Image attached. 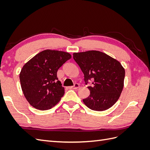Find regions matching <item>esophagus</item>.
I'll return each instance as SVG.
<instances>
[{
  "instance_id": "esophagus-1",
  "label": "esophagus",
  "mask_w": 150,
  "mask_h": 150,
  "mask_svg": "<svg viewBox=\"0 0 150 150\" xmlns=\"http://www.w3.org/2000/svg\"><path fill=\"white\" fill-rule=\"evenodd\" d=\"M79 84L78 83H76L73 86H70V87H68L69 89H77L79 88Z\"/></svg>"
}]
</instances>
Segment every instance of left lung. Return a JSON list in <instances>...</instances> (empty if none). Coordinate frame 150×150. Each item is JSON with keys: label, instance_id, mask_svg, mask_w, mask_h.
I'll use <instances>...</instances> for the list:
<instances>
[{"label": "left lung", "instance_id": "8db88e82", "mask_svg": "<svg viewBox=\"0 0 150 150\" xmlns=\"http://www.w3.org/2000/svg\"><path fill=\"white\" fill-rule=\"evenodd\" d=\"M73 59L84 74L90 95L83 99L86 106L101 111L111 108L119 99L124 85L125 71L120 62L105 53L89 51L73 54Z\"/></svg>", "mask_w": 150, "mask_h": 150}]
</instances>
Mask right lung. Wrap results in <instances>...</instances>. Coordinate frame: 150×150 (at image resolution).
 Listing matches in <instances>:
<instances>
[{"instance_id":"obj_1","label":"right lung","mask_w":150,"mask_h":150,"mask_svg":"<svg viewBox=\"0 0 150 150\" xmlns=\"http://www.w3.org/2000/svg\"><path fill=\"white\" fill-rule=\"evenodd\" d=\"M71 58L68 52L45 50L23 66L19 76L21 88L32 106L47 110L59 102L64 88L57 78V72Z\"/></svg>"}]
</instances>
